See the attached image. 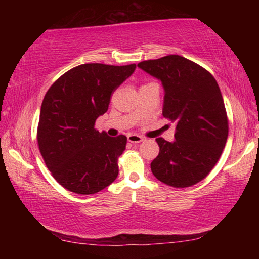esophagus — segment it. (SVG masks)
I'll list each match as a JSON object with an SVG mask.
<instances>
[{"label":"esophagus","mask_w":259,"mask_h":259,"mask_svg":"<svg viewBox=\"0 0 259 259\" xmlns=\"http://www.w3.org/2000/svg\"><path fill=\"white\" fill-rule=\"evenodd\" d=\"M143 137L142 136H139V135H136V134H129L128 135V142H130V143H140V142H143Z\"/></svg>","instance_id":"1"}]
</instances>
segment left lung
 <instances>
[{
    "mask_svg": "<svg viewBox=\"0 0 259 259\" xmlns=\"http://www.w3.org/2000/svg\"><path fill=\"white\" fill-rule=\"evenodd\" d=\"M138 67L162 82V114L176 123L174 142L155 139L160 152L152 172L169 186L195 185L217 163L229 135L221 89L207 69L178 55L142 61Z\"/></svg>",
    "mask_w": 259,
    "mask_h": 259,
    "instance_id": "left-lung-1",
    "label": "left lung"
}]
</instances>
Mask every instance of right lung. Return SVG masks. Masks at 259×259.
<instances>
[{"label":"right lung","mask_w":259,"mask_h":259,"mask_svg":"<svg viewBox=\"0 0 259 259\" xmlns=\"http://www.w3.org/2000/svg\"><path fill=\"white\" fill-rule=\"evenodd\" d=\"M135 69L136 64H83L63 74L47 91L37 126L38 148L52 176L66 190L95 194L116 179L126 137L99 133L95 122Z\"/></svg>","instance_id":"obj_1"}]
</instances>
